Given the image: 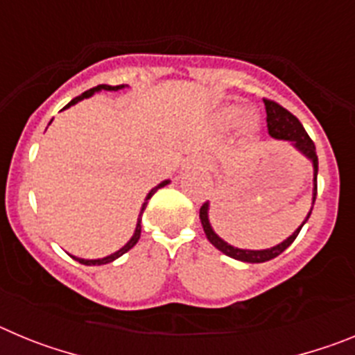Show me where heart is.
I'll use <instances>...</instances> for the list:
<instances>
[{
  "mask_svg": "<svg viewBox=\"0 0 355 355\" xmlns=\"http://www.w3.org/2000/svg\"><path fill=\"white\" fill-rule=\"evenodd\" d=\"M243 114H245V112H243L241 106H225V108H222L220 112H218V122H220L222 126L231 128L234 126V124H238L241 119L243 118L244 121H241V131H243V135H247V137H252V135H256V131H258L259 122L254 115L247 114L245 117H243Z\"/></svg>",
  "mask_w": 355,
  "mask_h": 355,
  "instance_id": "obj_1",
  "label": "heart"
}]
</instances>
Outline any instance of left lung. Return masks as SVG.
Wrapping results in <instances>:
<instances>
[{"label":"left lung","mask_w":355,"mask_h":355,"mask_svg":"<svg viewBox=\"0 0 355 355\" xmlns=\"http://www.w3.org/2000/svg\"><path fill=\"white\" fill-rule=\"evenodd\" d=\"M265 101V110H266V128H268V135L275 140H284V142L291 144V147L299 150L304 158H307L313 165V192H311V208L307 211L306 218L302 220V224L295 229L293 233L283 240L277 245L270 247V249H240V247H234L231 243H227L225 240H222L218 234L215 233L211 222H209V202H205L202 208L199 211L200 224L205 229L206 238L209 240L215 249H218L220 252H224L229 258L238 259V261L243 263H265L270 261V259L277 258L279 254L284 252L288 247L293 243V240L297 238V234L300 233L302 225L306 224L307 218L311 216L313 205H315L316 199V175H318V156H316V147L313 144V140L309 139V135L306 133L304 126L300 124V121L295 115H291L286 108H283L281 105L274 101H268V99H263Z\"/></svg>","instance_id":"obj_1"}]
</instances>
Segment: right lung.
Returning a JSON list of instances; mask_svg holds the SVG:
<instances>
[{"instance_id": "add662e5", "label": "right lung", "mask_w": 355, "mask_h": 355, "mask_svg": "<svg viewBox=\"0 0 355 355\" xmlns=\"http://www.w3.org/2000/svg\"><path fill=\"white\" fill-rule=\"evenodd\" d=\"M126 87H128V85H117V87H112V85H97V87H94V89H90V90H87V92L81 94V96L74 97V99H72V101L69 103V105H65V108H64V110L71 108L72 105H76V103L83 101V99H87V97H92L94 94H96V92H101V90H108V92H117V90L126 89ZM51 122H53V119H51V121H49V124H51ZM167 184H171V180L162 181V183L156 184L155 188H150L149 193H147V196H146V200H144L142 208H140L139 218H137V225H135V231H133V236H131L130 240H128L126 243H124V245L121 247V249L115 250V252H112V254H108V256H105V258H97V259H85V258H78V256H72V254H71V258H72V259H76V261H80L81 265H89V266H92V265H106V263L115 261V259H117V258H121L122 254H126L128 250L133 249V247L137 245V241L140 240V233H142V225H140V222H142V213H144V209H146L147 202H149L150 197L155 196V192H156V190H158V188L167 187Z\"/></svg>"}]
</instances>
